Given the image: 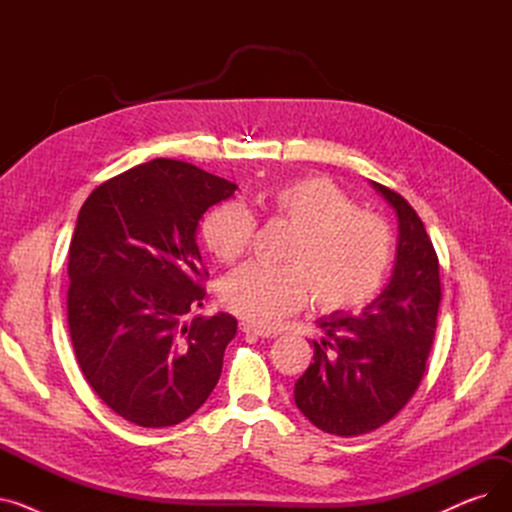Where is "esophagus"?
Here are the masks:
<instances>
[{
    "instance_id": "obj_1",
    "label": "esophagus",
    "mask_w": 512,
    "mask_h": 512,
    "mask_svg": "<svg viewBox=\"0 0 512 512\" xmlns=\"http://www.w3.org/2000/svg\"><path fill=\"white\" fill-rule=\"evenodd\" d=\"M240 330L245 334H253V336H259V338H274L276 334L270 332V330H263L259 326H253V324H247V321H240Z\"/></svg>"
}]
</instances>
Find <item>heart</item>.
<instances>
[{
  "label": "heart",
  "instance_id": "b5f03b06",
  "mask_svg": "<svg viewBox=\"0 0 512 512\" xmlns=\"http://www.w3.org/2000/svg\"><path fill=\"white\" fill-rule=\"evenodd\" d=\"M276 218L294 226L284 261L267 267L247 263L222 284V303L257 326H274L301 309L309 294L321 311H342L367 303L380 290L392 263L390 226L371 211L357 209L338 184L309 176L272 188L263 197ZM255 218L240 203L207 213L203 240L224 263L251 247Z\"/></svg>",
  "mask_w": 512,
  "mask_h": 512
}]
</instances>
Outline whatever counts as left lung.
<instances>
[{
  "instance_id": "8db88e82",
  "label": "left lung",
  "mask_w": 512,
  "mask_h": 512,
  "mask_svg": "<svg viewBox=\"0 0 512 512\" xmlns=\"http://www.w3.org/2000/svg\"><path fill=\"white\" fill-rule=\"evenodd\" d=\"M396 211L398 245L388 286L359 315L334 311L317 324L313 363L294 384V402L321 432L361 436L388 423L421 384L442 301L440 263L417 211L371 182Z\"/></svg>"
}]
</instances>
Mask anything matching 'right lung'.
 <instances>
[{"label":"right lung","mask_w":512,"mask_h":512,"mask_svg":"<svg viewBox=\"0 0 512 512\" xmlns=\"http://www.w3.org/2000/svg\"><path fill=\"white\" fill-rule=\"evenodd\" d=\"M236 184L176 159H153L99 184L78 211L68 255V326L95 394L122 419L170 427L220 380L236 334L228 313L201 307L203 213Z\"/></svg>","instance_id":"add662e5"}]
</instances>
